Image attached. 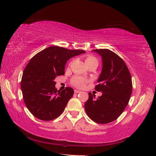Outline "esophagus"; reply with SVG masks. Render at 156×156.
I'll use <instances>...</instances> for the list:
<instances>
[{
  "instance_id": "esophagus-1",
  "label": "esophagus",
  "mask_w": 156,
  "mask_h": 156,
  "mask_svg": "<svg viewBox=\"0 0 156 156\" xmlns=\"http://www.w3.org/2000/svg\"><path fill=\"white\" fill-rule=\"evenodd\" d=\"M74 92L75 93H80V92H81V91L78 90H74Z\"/></svg>"
}]
</instances>
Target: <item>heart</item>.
<instances>
[{
	"instance_id": "b5f03b06",
	"label": "heart",
	"mask_w": 156,
	"mask_h": 156,
	"mask_svg": "<svg viewBox=\"0 0 156 156\" xmlns=\"http://www.w3.org/2000/svg\"><path fill=\"white\" fill-rule=\"evenodd\" d=\"M93 61H97V58L92 55H88L87 56V58H86V63H88ZM87 79L78 76H74V77H73L71 80V84L73 86H74L75 87L78 88H83L85 87V85L87 84Z\"/></svg>"
}]
</instances>
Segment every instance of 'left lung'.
Segmentation results:
<instances>
[{"instance_id":"obj_1","label":"left lung","mask_w":156,"mask_h":156,"mask_svg":"<svg viewBox=\"0 0 156 156\" xmlns=\"http://www.w3.org/2000/svg\"><path fill=\"white\" fill-rule=\"evenodd\" d=\"M101 56L102 68L95 90L102 94L98 98L91 92L84 108L89 118L101 124L116 120L128 105L132 93L131 74L125 62L107 49H93Z\"/></svg>"}]
</instances>
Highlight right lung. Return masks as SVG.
I'll use <instances>...</instances> for the list:
<instances>
[{
  "label": "right lung",
  "instance_id": "obj_1",
  "mask_svg": "<svg viewBox=\"0 0 156 156\" xmlns=\"http://www.w3.org/2000/svg\"><path fill=\"white\" fill-rule=\"evenodd\" d=\"M86 53L51 46L37 53L29 62L23 73L21 87L26 107L31 113L42 121L57 118L64 111L74 94L70 87L58 90L55 78L64 75L69 59Z\"/></svg>",
  "mask_w": 156,
  "mask_h": 156
}]
</instances>
